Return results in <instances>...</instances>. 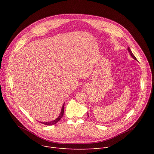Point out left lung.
Masks as SVG:
<instances>
[{
  "mask_svg": "<svg viewBox=\"0 0 154 154\" xmlns=\"http://www.w3.org/2000/svg\"><path fill=\"white\" fill-rule=\"evenodd\" d=\"M127 50H128V51L129 54H130L131 56V57H132V58H133L134 59H135V60H137V59H136V57H135L134 56V55L133 54V53H132V52L131 49V48H130V47H128V48H127ZM87 115H88V114H87Z\"/></svg>",
  "mask_w": 154,
  "mask_h": 154,
  "instance_id": "obj_1",
  "label": "left lung"
}]
</instances>
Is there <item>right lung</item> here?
Here are the masks:
<instances>
[{
  "label": "right lung",
  "instance_id": "right-lung-1",
  "mask_svg": "<svg viewBox=\"0 0 154 154\" xmlns=\"http://www.w3.org/2000/svg\"><path fill=\"white\" fill-rule=\"evenodd\" d=\"M64 103L62 105V109H61V112L60 113V114L59 116V117L57 118L56 119L52 120V121H50V122H40V123H42L44 125H52L55 124L56 123H57L61 119V118L62 117V116H63V112H64Z\"/></svg>",
  "mask_w": 154,
  "mask_h": 154
}]
</instances>
